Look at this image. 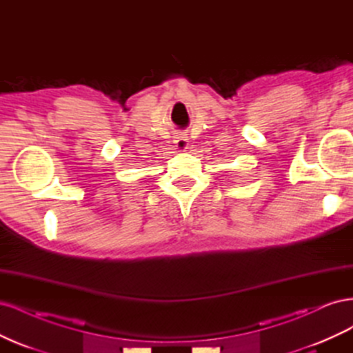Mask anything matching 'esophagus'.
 I'll return each instance as SVG.
<instances>
[{
  "label": "esophagus",
  "instance_id": "obj_1",
  "mask_svg": "<svg viewBox=\"0 0 353 353\" xmlns=\"http://www.w3.org/2000/svg\"><path fill=\"white\" fill-rule=\"evenodd\" d=\"M174 144H175L176 150L183 152V150H185V148L188 147V138L184 137V135H178V137H175Z\"/></svg>",
  "mask_w": 353,
  "mask_h": 353
}]
</instances>
